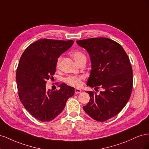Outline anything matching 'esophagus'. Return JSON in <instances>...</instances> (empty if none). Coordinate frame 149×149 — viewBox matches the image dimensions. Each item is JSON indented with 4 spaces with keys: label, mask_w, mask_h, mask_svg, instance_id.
I'll return each mask as SVG.
<instances>
[{
    "label": "esophagus",
    "mask_w": 149,
    "mask_h": 149,
    "mask_svg": "<svg viewBox=\"0 0 149 149\" xmlns=\"http://www.w3.org/2000/svg\"><path fill=\"white\" fill-rule=\"evenodd\" d=\"M74 93H75V94H79L81 93V90L80 89H78V88H76L74 89Z\"/></svg>",
    "instance_id": "esophagus-1"
}]
</instances>
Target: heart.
Wrapping results in <instances>:
<instances>
[{"mask_svg": "<svg viewBox=\"0 0 149 149\" xmlns=\"http://www.w3.org/2000/svg\"><path fill=\"white\" fill-rule=\"evenodd\" d=\"M71 56L73 58L74 60L76 63V64L78 65L83 61H86V56L85 54L83 53L82 52L79 51V50H76L71 53ZM60 60L61 58L60 57L56 61V68H59L60 63ZM84 78V77L82 75L79 76H70L67 77L65 79V82L66 84H68L71 86L76 87V88H79L82 84V80Z\"/></svg>", "mask_w": 149, "mask_h": 149, "instance_id": "b5f03b06", "label": "heart"}]
</instances>
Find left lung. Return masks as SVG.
<instances>
[{
    "mask_svg": "<svg viewBox=\"0 0 149 149\" xmlns=\"http://www.w3.org/2000/svg\"><path fill=\"white\" fill-rule=\"evenodd\" d=\"M86 49L91 58V74L87 82L99 94L88 91L90 100L84 111L93 119L104 122L119 114L127 103L133 87L132 68L129 56L114 40L91 38L76 41Z\"/></svg>",
    "mask_w": 149,
    "mask_h": 149,
    "instance_id": "1",
    "label": "left lung"
}]
</instances>
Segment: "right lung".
<instances>
[{
  "instance_id": "add662e5",
  "label": "right lung",
  "mask_w": 149,
  "mask_h": 149,
  "mask_svg": "<svg viewBox=\"0 0 149 149\" xmlns=\"http://www.w3.org/2000/svg\"><path fill=\"white\" fill-rule=\"evenodd\" d=\"M73 40L40 39L30 44L22 54L16 71L20 100L31 116L42 122L52 120L64 109L74 89L65 83L60 89H46L53 78L58 58L68 50Z\"/></svg>"
}]
</instances>
